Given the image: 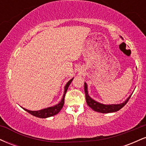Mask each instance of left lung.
Here are the masks:
<instances>
[{
  "instance_id": "1",
  "label": "left lung",
  "mask_w": 146,
  "mask_h": 146,
  "mask_svg": "<svg viewBox=\"0 0 146 146\" xmlns=\"http://www.w3.org/2000/svg\"><path fill=\"white\" fill-rule=\"evenodd\" d=\"M84 91H85V95H86V100L87 104L89 107L92 108L93 110L96 112H99V113H113V112H117L121 108H123L124 106L126 104L127 102L130 100V95L129 98L127 99L122 104H111V105H105L99 103V102L95 101L93 99L90 98V96L88 94V90H87V85L86 82L84 83Z\"/></svg>"
}]
</instances>
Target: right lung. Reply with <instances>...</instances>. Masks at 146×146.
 Segmentation results:
<instances>
[{"instance_id": "right-lung-1", "label": "right lung", "mask_w": 146, "mask_h": 146, "mask_svg": "<svg viewBox=\"0 0 146 146\" xmlns=\"http://www.w3.org/2000/svg\"><path fill=\"white\" fill-rule=\"evenodd\" d=\"M73 80V78L71 79V80H70L69 81L67 82V84H66V86H65L64 93L63 98H62V99L61 102H60L58 104L54 106L49 107V108H44V109L38 110V111H32V110H29L27 109H25V108H23V109H24L25 110H26L27 112H28V113L31 114V115H33V116H35L36 117H39V118H46V117H52V116H53V115H57V114L59 113L60 110H62V108L64 104L65 94H66L68 86H69L70 84L72 82Z\"/></svg>"}]
</instances>
